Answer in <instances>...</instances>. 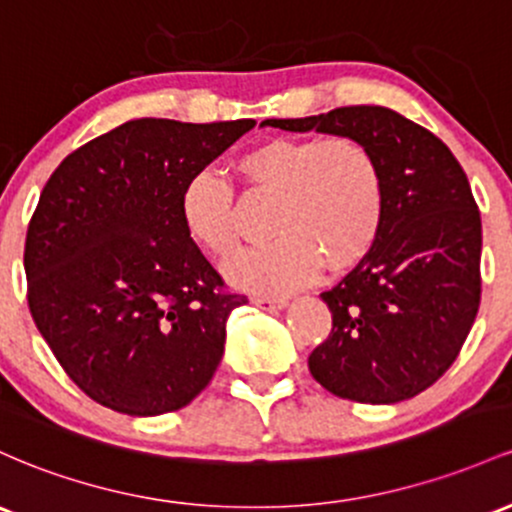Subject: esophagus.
<instances>
[{
	"label": "esophagus",
	"mask_w": 512,
	"mask_h": 512,
	"mask_svg": "<svg viewBox=\"0 0 512 512\" xmlns=\"http://www.w3.org/2000/svg\"><path fill=\"white\" fill-rule=\"evenodd\" d=\"M252 303L257 308H265V311H282V308H286V299H269V296H255Z\"/></svg>",
	"instance_id": "1"
}]
</instances>
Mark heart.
<instances>
[{"label":"heart","instance_id":"1","mask_svg":"<svg viewBox=\"0 0 512 512\" xmlns=\"http://www.w3.org/2000/svg\"><path fill=\"white\" fill-rule=\"evenodd\" d=\"M238 172L255 192L277 196L272 243L226 267L230 284L255 294H289L320 265L340 272L357 265L379 238L386 211L384 172L372 150L350 136L269 138L238 157ZM184 228L218 260L240 247L233 187L213 170L182 189Z\"/></svg>","mask_w":512,"mask_h":512}]
</instances>
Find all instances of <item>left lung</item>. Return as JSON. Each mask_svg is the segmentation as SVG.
Segmentation results:
<instances>
[{
  "mask_svg": "<svg viewBox=\"0 0 512 512\" xmlns=\"http://www.w3.org/2000/svg\"><path fill=\"white\" fill-rule=\"evenodd\" d=\"M367 145L386 187L379 238L320 299L333 330L308 357L323 389L357 403L418 396L452 367L481 303V216L452 150L386 106L267 119Z\"/></svg>",
  "mask_w": 512,
  "mask_h": 512,
  "instance_id": "1",
  "label": "left lung"
}]
</instances>
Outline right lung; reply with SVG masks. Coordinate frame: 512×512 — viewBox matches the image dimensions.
Listing matches in <instances>:
<instances>
[{"instance_id": "obj_1", "label": "right lung", "mask_w": 512, "mask_h": 512, "mask_svg": "<svg viewBox=\"0 0 512 512\" xmlns=\"http://www.w3.org/2000/svg\"><path fill=\"white\" fill-rule=\"evenodd\" d=\"M252 119L126 121L50 174L26 233L28 308L67 376L126 415H162L209 386L245 296L184 228L182 189Z\"/></svg>"}]
</instances>
